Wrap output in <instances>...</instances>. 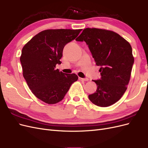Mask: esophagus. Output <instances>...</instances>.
Here are the masks:
<instances>
[{"mask_svg": "<svg viewBox=\"0 0 148 148\" xmlns=\"http://www.w3.org/2000/svg\"><path fill=\"white\" fill-rule=\"evenodd\" d=\"M78 79H79V80H80V81H84V82H86L89 80L88 78H80V77H79Z\"/></svg>", "mask_w": 148, "mask_h": 148, "instance_id": "obj_1", "label": "esophagus"}]
</instances>
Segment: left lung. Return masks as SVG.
Masks as SVG:
<instances>
[{
    "instance_id": "1",
    "label": "left lung",
    "mask_w": 148,
    "mask_h": 148,
    "mask_svg": "<svg viewBox=\"0 0 148 148\" xmlns=\"http://www.w3.org/2000/svg\"><path fill=\"white\" fill-rule=\"evenodd\" d=\"M76 41L86 42L96 64L101 66V79L93 80L97 90L88 96L89 99L99 107L115 104L130 79L134 63L130 44L114 31L95 28L83 29Z\"/></svg>"
}]
</instances>
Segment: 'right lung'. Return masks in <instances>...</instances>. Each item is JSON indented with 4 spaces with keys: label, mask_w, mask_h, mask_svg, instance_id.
<instances>
[{
    "label": "right lung",
    "mask_w": 148,
    "mask_h": 148,
    "mask_svg": "<svg viewBox=\"0 0 148 148\" xmlns=\"http://www.w3.org/2000/svg\"><path fill=\"white\" fill-rule=\"evenodd\" d=\"M82 29H46L35 35L22 49L20 60L23 75L29 88L39 99L53 104L64 99L78 77L56 69L60 64L66 44L77 38Z\"/></svg>",
    "instance_id": "1"
}]
</instances>
